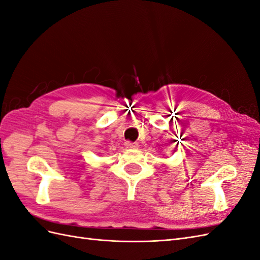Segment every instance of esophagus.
I'll return each mask as SVG.
<instances>
[{"label":"esophagus","instance_id":"obj_1","mask_svg":"<svg viewBox=\"0 0 260 260\" xmlns=\"http://www.w3.org/2000/svg\"><path fill=\"white\" fill-rule=\"evenodd\" d=\"M124 147L125 148H129V149H133V148H137L138 147V144L137 143H133V142H129V141H127V142L124 143Z\"/></svg>","mask_w":260,"mask_h":260}]
</instances>
